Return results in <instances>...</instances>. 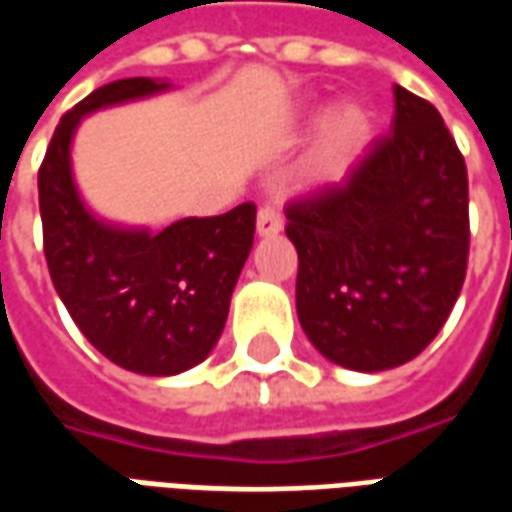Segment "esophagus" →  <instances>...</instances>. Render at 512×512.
Instances as JSON below:
<instances>
[{"label": "esophagus", "mask_w": 512, "mask_h": 512, "mask_svg": "<svg viewBox=\"0 0 512 512\" xmlns=\"http://www.w3.org/2000/svg\"><path fill=\"white\" fill-rule=\"evenodd\" d=\"M279 230H282V216H279L277 208H271V205L260 208V211H257V235H260V238H271V235H277Z\"/></svg>", "instance_id": "esophagus-1"}]
</instances>
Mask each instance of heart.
Instances as JSON below:
<instances>
[{
	"label": "heart",
	"mask_w": 512,
	"mask_h": 512,
	"mask_svg": "<svg viewBox=\"0 0 512 512\" xmlns=\"http://www.w3.org/2000/svg\"><path fill=\"white\" fill-rule=\"evenodd\" d=\"M312 115V109H307ZM370 136V112L359 101H343L323 115L310 156L301 167L307 186H326L345 175V169Z\"/></svg>",
	"instance_id": "b5f03b06"
}]
</instances>
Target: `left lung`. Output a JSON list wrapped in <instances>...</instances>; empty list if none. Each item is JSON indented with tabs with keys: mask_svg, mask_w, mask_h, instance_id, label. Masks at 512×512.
I'll return each instance as SVG.
<instances>
[{
	"mask_svg": "<svg viewBox=\"0 0 512 512\" xmlns=\"http://www.w3.org/2000/svg\"><path fill=\"white\" fill-rule=\"evenodd\" d=\"M389 131L343 183L285 211L301 329L329 362L359 373L428 348L469 260V178L436 106L395 84Z\"/></svg>",
	"mask_w": 512,
	"mask_h": 512,
	"instance_id": "8db88e82",
	"label": "left lung"
}]
</instances>
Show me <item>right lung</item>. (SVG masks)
I'll return each mask as SVG.
<instances>
[{"label": "right lung", "instance_id": "1", "mask_svg": "<svg viewBox=\"0 0 512 512\" xmlns=\"http://www.w3.org/2000/svg\"><path fill=\"white\" fill-rule=\"evenodd\" d=\"M169 87L147 76L98 87L62 117L38 172L51 282L84 337L139 376H178L211 354L255 241V202L158 233L98 219L84 205L71 167L82 117Z\"/></svg>", "mask_w": 512, "mask_h": 512}]
</instances>
